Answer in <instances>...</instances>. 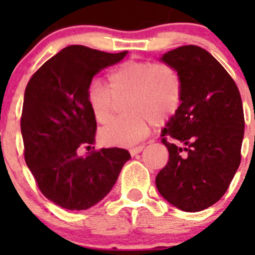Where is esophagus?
<instances>
[{
	"instance_id": "esophagus-1",
	"label": "esophagus",
	"mask_w": 255,
	"mask_h": 255,
	"mask_svg": "<svg viewBox=\"0 0 255 255\" xmlns=\"http://www.w3.org/2000/svg\"><path fill=\"white\" fill-rule=\"evenodd\" d=\"M143 149H144V145H139V147L131 148V149H130L129 152H130V154H131L132 157H134V155H136V154H138V153H140Z\"/></svg>"
}]
</instances>
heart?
I'll return each mask as SVG.
<instances>
[{"label":"heart","mask_w":255,"mask_h":255,"mask_svg":"<svg viewBox=\"0 0 255 255\" xmlns=\"http://www.w3.org/2000/svg\"><path fill=\"white\" fill-rule=\"evenodd\" d=\"M110 88L93 79L85 88V101L94 120L101 125L114 117L115 98L128 96L125 114L100 130L106 147H130L149 134L153 124H163L176 114L182 102L184 84L180 73L168 64L128 60L108 74Z\"/></svg>","instance_id":"b5f03b06"}]
</instances>
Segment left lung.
<instances>
[{
    "instance_id": "left-lung-1",
    "label": "left lung",
    "mask_w": 255,
    "mask_h": 255,
    "mask_svg": "<svg viewBox=\"0 0 255 255\" xmlns=\"http://www.w3.org/2000/svg\"><path fill=\"white\" fill-rule=\"evenodd\" d=\"M161 60L179 71L184 92L162 130L170 158L155 186L181 211H203L224 197L242 161V97L225 67L202 47H179Z\"/></svg>"
}]
</instances>
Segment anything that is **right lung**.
<instances>
[{
    "instance_id": "obj_1",
    "label": "right lung",
    "mask_w": 255,
    "mask_h": 255,
    "mask_svg": "<svg viewBox=\"0 0 255 255\" xmlns=\"http://www.w3.org/2000/svg\"><path fill=\"white\" fill-rule=\"evenodd\" d=\"M126 53L69 46L44 62L26 85L20 120L24 158L42 194L62 208L83 211L98 203L130 159L121 148L92 150L87 157L76 153L96 140L85 88Z\"/></svg>"
}]
</instances>
